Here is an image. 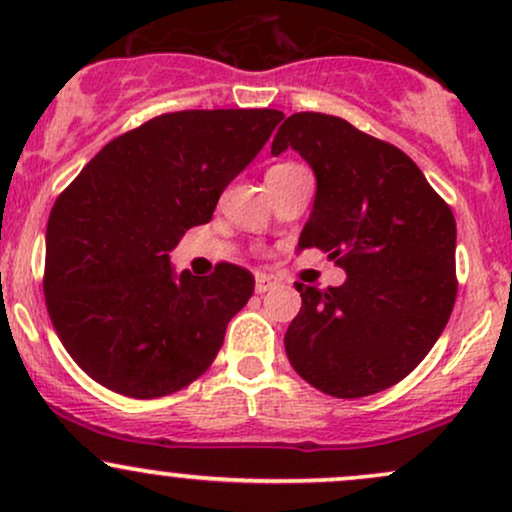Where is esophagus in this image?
Segmentation results:
<instances>
[{
    "instance_id": "esophagus-1",
    "label": "esophagus",
    "mask_w": 512,
    "mask_h": 512,
    "mask_svg": "<svg viewBox=\"0 0 512 512\" xmlns=\"http://www.w3.org/2000/svg\"><path fill=\"white\" fill-rule=\"evenodd\" d=\"M274 286H276L274 276H269V274H257V276H255V291H257V293L272 291Z\"/></svg>"
}]
</instances>
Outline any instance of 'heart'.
Returning <instances> with one entry per match:
<instances>
[{"mask_svg":"<svg viewBox=\"0 0 512 512\" xmlns=\"http://www.w3.org/2000/svg\"><path fill=\"white\" fill-rule=\"evenodd\" d=\"M286 166H293V163H281V166H274L272 170H279V168H286Z\"/></svg>","mask_w":512,"mask_h":512,"instance_id":"obj_1","label":"heart"}]
</instances>
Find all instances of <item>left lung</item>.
Here are the masks:
<instances>
[{
  "label": "left lung",
  "instance_id": "1",
  "mask_svg": "<svg viewBox=\"0 0 512 512\" xmlns=\"http://www.w3.org/2000/svg\"><path fill=\"white\" fill-rule=\"evenodd\" d=\"M286 149L317 178L298 250L317 248L346 269L342 286L296 284L303 305L286 330V356L325 395L383 392L424 361L448 325L455 216L404 151L342 117H286L272 154Z\"/></svg>",
  "mask_w": 512,
  "mask_h": 512
}]
</instances>
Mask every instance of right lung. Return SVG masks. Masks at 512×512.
<instances>
[{
  "mask_svg": "<svg viewBox=\"0 0 512 512\" xmlns=\"http://www.w3.org/2000/svg\"><path fill=\"white\" fill-rule=\"evenodd\" d=\"M281 120L269 108L158 115L105 144L57 197L45 305L88 378L154 399L211 366L255 276L231 262L209 276H173L168 252L187 228L211 221L221 192Z\"/></svg>",
  "mask_w": 512,
  "mask_h": 512,
  "instance_id": "right-lung-1",
  "label": "right lung"
}]
</instances>
